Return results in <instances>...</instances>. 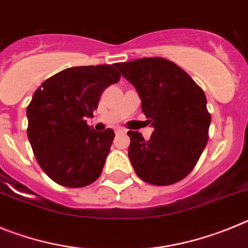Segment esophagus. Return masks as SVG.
<instances>
[{
	"label": "esophagus",
	"instance_id": "1",
	"mask_svg": "<svg viewBox=\"0 0 248 248\" xmlns=\"http://www.w3.org/2000/svg\"><path fill=\"white\" fill-rule=\"evenodd\" d=\"M123 131H125V129H123V128H118V129H115V133H123Z\"/></svg>",
	"mask_w": 248,
	"mask_h": 248
}]
</instances>
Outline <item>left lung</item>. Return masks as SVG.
<instances>
[{
	"label": "left lung",
	"mask_w": 248,
	"mask_h": 248,
	"mask_svg": "<svg viewBox=\"0 0 248 248\" xmlns=\"http://www.w3.org/2000/svg\"><path fill=\"white\" fill-rule=\"evenodd\" d=\"M115 67L135 87L141 111L154 128L149 140L139 131H128V155L135 172L151 185L183 180L192 171L209 140L211 115L205 93L169 59L140 58Z\"/></svg>",
	"instance_id": "left-lung-1"
}]
</instances>
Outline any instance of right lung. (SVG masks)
I'll use <instances>...</instances> for the list:
<instances>
[{
  "label": "right lung",
  "mask_w": 248,
  "mask_h": 248,
  "mask_svg": "<svg viewBox=\"0 0 248 248\" xmlns=\"http://www.w3.org/2000/svg\"><path fill=\"white\" fill-rule=\"evenodd\" d=\"M120 73L109 64L72 67L34 92L27 107V135L37 163L59 185L83 187L100 176L114 131L89 128L103 91Z\"/></svg>",
  "instance_id": "obj_1"
}]
</instances>
